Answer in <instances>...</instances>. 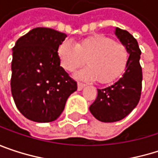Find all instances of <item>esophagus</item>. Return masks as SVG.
I'll return each instance as SVG.
<instances>
[{"label": "esophagus", "mask_w": 158, "mask_h": 158, "mask_svg": "<svg viewBox=\"0 0 158 158\" xmlns=\"http://www.w3.org/2000/svg\"><path fill=\"white\" fill-rule=\"evenodd\" d=\"M86 85L84 84V83H81V82H78V89L79 90H81V89H83V88L85 87Z\"/></svg>", "instance_id": "obj_1"}]
</instances>
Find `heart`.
Instances as JSON below:
<instances>
[{
	"instance_id": "b5f03b06",
	"label": "heart",
	"mask_w": 158,
	"mask_h": 158,
	"mask_svg": "<svg viewBox=\"0 0 158 158\" xmlns=\"http://www.w3.org/2000/svg\"><path fill=\"white\" fill-rule=\"evenodd\" d=\"M61 67L73 72L87 60L89 67L79 70L76 77L109 84L119 79L129 63V50L120 42L103 35H95L74 45L71 41L62 42L56 50Z\"/></svg>"
}]
</instances>
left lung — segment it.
I'll return each instance as SVG.
<instances>
[{
	"instance_id": "1",
	"label": "left lung",
	"mask_w": 158,
	"mask_h": 158,
	"mask_svg": "<svg viewBox=\"0 0 158 158\" xmlns=\"http://www.w3.org/2000/svg\"><path fill=\"white\" fill-rule=\"evenodd\" d=\"M114 34L127 47L130 57L122 78L109 87L97 89L98 96L89 106L91 114L103 123H113L126 117L138 104L142 90L141 50L138 43L129 32L119 27L115 28Z\"/></svg>"
}]
</instances>
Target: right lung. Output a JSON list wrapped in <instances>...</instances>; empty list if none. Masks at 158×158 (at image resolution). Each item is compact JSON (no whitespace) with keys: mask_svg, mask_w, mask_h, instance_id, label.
I'll list each match as a JSON object with an SVG mask.
<instances>
[{"mask_svg":"<svg viewBox=\"0 0 158 158\" xmlns=\"http://www.w3.org/2000/svg\"><path fill=\"white\" fill-rule=\"evenodd\" d=\"M67 35L36 27L20 37L13 48L11 89L17 109L37 123L56 120L77 82L60 67L56 50Z\"/></svg>","mask_w":158,"mask_h":158,"instance_id":"1","label":"right lung"}]
</instances>
